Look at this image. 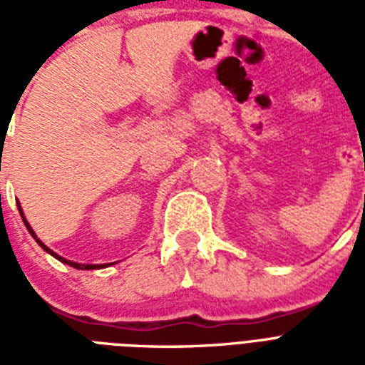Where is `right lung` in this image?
<instances>
[{
  "instance_id": "1",
  "label": "right lung",
  "mask_w": 365,
  "mask_h": 365,
  "mask_svg": "<svg viewBox=\"0 0 365 365\" xmlns=\"http://www.w3.org/2000/svg\"><path fill=\"white\" fill-rule=\"evenodd\" d=\"M19 210H20V216H22V222H24L26 229H28V231H30V235H31V237H34V239H36V242L39 244V246H41V248L45 250V252H47V254H51V255H53V257H56V259H58V261H62V263H66V265L76 267V269H81V271H91V269H104V267L111 265V263H100V265H91V263H88V265H85V263H76V261L64 259V257H62V255H58V254H56V252H53V250L48 248V246H45V244H43L41 240L37 239L36 231H34V229H31V225H30V223H28V220H26V217H24V214H22V208H19Z\"/></svg>"
}]
</instances>
